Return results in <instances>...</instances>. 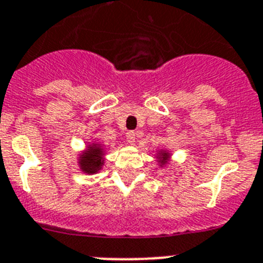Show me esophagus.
I'll return each instance as SVG.
<instances>
[{"instance_id": "1", "label": "esophagus", "mask_w": 263, "mask_h": 263, "mask_svg": "<svg viewBox=\"0 0 263 263\" xmlns=\"http://www.w3.org/2000/svg\"><path fill=\"white\" fill-rule=\"evenodd\" d=\"M136 132H127L126 133V141L129 142L130 144H134V142H136Z\"/></svg>"}]
</instances>
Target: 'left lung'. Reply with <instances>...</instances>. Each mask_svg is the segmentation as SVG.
<instances>
[{
  "label": "left lung",
  "mask_w": 263,
  "mask_h": 263,
  "mask_svg": "<svg viewBox=\"0 0 263 263\" xmlns=\"http://www.w3.org/2000/svg\"><path fill=\"white\" fill-rule=\"evenodd\" d=\"M165 158H167V156H165V155H164V156H163V159H165Z\"/></svg>",
  "instance_id": "obj_1"
}]
</instances>
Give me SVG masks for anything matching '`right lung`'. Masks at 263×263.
I'll use <instances>...</instances> for the list:
<instances>
[{
	"mask_svg": "<svg viewBox=\"0 0 263 263\" xmlns=\"http://www.w3.org/2000/svg\"><path fill=\"white\" fill-rule=\"evenodd\" d=\"M90 150L82 156L81 167L84 172L95 173L99 168L102 167V151L99 146L88 147Z\"/></svg>",
	"mask_w": 263,
	"mask_h": 263,
	"instance_id": "right-lung-1",
	"label": "right lung"
}]
</instances>
